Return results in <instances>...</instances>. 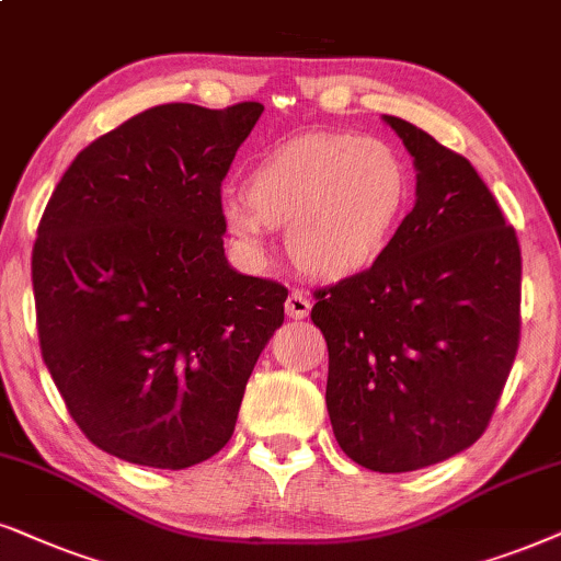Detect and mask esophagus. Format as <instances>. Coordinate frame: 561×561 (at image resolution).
Masks as SVG:
<instances>
[{
	"mask_svg": "<svg viewBox=\"0 0 561 561\" xmlns=\"http://www.w3.org/2000/svg\"><path fill=\"white\" fill-rule=\"evenodd\" d=\"M310 308H313V302L308 300V295L302 293H289L287 302H285V313L289 318H295V321H300V318H308Z\"/></svg>",
	"mask_w": 561,
	"mask_h": 561,
	"instance_id": "obj_1",
	"label": "esophagus"
}]
</instances>
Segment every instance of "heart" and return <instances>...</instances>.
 <instances>
[{"instance_id":"b5f03b06","label":"heart","mask_w":561,"mask_h":561,"mask_svg":"<svg viewBox=\"0 0 561 561\" xmlns=\"http://www.w3.org/2000/svg\"><path fill=\"white\" fill-rule=\"evenodd\" d=\"M411 173L391 145L357 134H305L268 150L243 179V202L222 217L251 256L266 228H287L295 266L318 279L370 268L399 232Z\"/></svg>"}]
</instances>
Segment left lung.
<instances>
[{
  "label": "left lung",
  "mask_w": 561,
  "mask_h": 561,
  "mask_svg": "<svg viewBox=\"0 0 561 561\" xmlns=\"http://www.w3.org/2000/svg\"><path fill=\"white\" fill-rule=\"evenodd\" d=\"M416 202L365 272L318 289L325 407L339 448L380 473L416 471L486 430L520 339V245L463 154L396 116Z\"/></svg>",
  "instance_id": "1"
}]
</instances>
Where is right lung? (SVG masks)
Segmentation results:
<instances>
[{"label":"right lung","mask_w":561,"mask_h":561,"mask_svg":"<svg viewBox=\"0 0 561 561\" xmlns=\"http://www.w3.org/2000/svg\"><path fill=\"white\" fill-rule=\"evenodd\" d=\"M261 103H168L77 154L33 245L44 363L92 445L181 471L228 445L285 321L279 282L225 259L222 186Z\"/></svg>","instance_id":"add662e5"}]
</instances>
